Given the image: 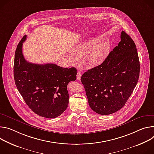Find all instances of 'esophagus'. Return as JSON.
Returning a JSON list of instances; mask_svg holds the SVG:
<instances>
[{"label":"esophagus","mask_w":154,"mask_h":154,"mask_svg":"<svg viewBox=\"0 0 154 154\" xmlns=\"http://www.w3.org/2000/svg\"><path fill=\"white\" fill-rule=\"evenodd\" d=\"M81 72H78L77 73V76H76V78H77V79L78 80H80L81 79Z\"/></svg>","instance_id":"esophagus-1"}]
</instances>
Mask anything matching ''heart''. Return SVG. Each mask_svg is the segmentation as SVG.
<instances>
[{
  "mask_svg": "<svg viewBox=\"0 0 154 154\" xmlns=\"http://www.w3.org/2000/svg\"><path fill=\"white\" fill-rule=\"evenodd\" d=\"M106 54V51L105 49H100L95 52H94L92 54L91 60L93 63L94 64H100L103 62L105 59Z\"/></svg>",
  "mask_w": 154,
  "mask_h": 154,
  "instance_id": "1",
  "label": "heart"
}]
</instances>
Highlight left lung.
<instances>
[{
	"label": "left lung",
	"mask_w": 154,
	"mask_h": 154,
	"mask_svg": "<svg viewBox=\"0 0 154 154\" xmlns=\"http://www.w3.org/2000/svg\"><path fill=\"white\" fill-rule=\"evenodd\" d=\"M140 71L135 43L122 31L121 42L103 62L88 70L81 78L91 109L101 115L121 109L136 86Z\"/></svg>",
	"instance_id": "8db88e82"
}]
</instances>
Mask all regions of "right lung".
<instances>
[{"mask_svg":"<svg viewBox=\"0 0 154 154\" xmlns=\"http://www.w3.org/2000/svg\"><path fill=\"white\" fill-rule=\"evenodd\" d=\"M27 35L17 46L14 60V79L17 89L27 106L35 114L55 118L67 108V85L76 79L74 67L63 68L54 63L36 64L24 59L22 47Z\"/></svg>","mask_w":154,"mask_h":154,"instance_id":"add662e5","label":"right lung"}]
</instances>
